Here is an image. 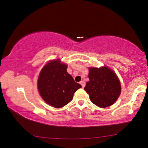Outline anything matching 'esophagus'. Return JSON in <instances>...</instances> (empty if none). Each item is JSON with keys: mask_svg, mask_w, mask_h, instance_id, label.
<instances>
[{"mask_svg": "<svg viewBox=\"0 0 148 148\" xmlns=\"http://www.w3.org/2000/svg\"><path fill=\"white\" fill-rule=\"evenodd\" d=\"M79 84H81V86L82 87H83V88L85 87V86H86V83H85V82H84V81H81Z\"/></svg>", "mask_w": 148, "mask_h": 148, "instance_id": "obj_1", "label": "esophagus"}]
</instances>
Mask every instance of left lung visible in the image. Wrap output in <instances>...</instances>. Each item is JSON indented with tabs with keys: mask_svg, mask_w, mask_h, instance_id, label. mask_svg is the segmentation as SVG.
<instances>
[{
	"mask_svg": "<svg viewBox=\"0 0 148 148\" xmlns=\"http://www.w3.org/2000/svg\"><path fill=\"white\" fill-rule=\"evenodd\" d=\"M89 81L84 90L92 103L100 108L111 106L121 93V85L116 74L108 67L90 68Z\"/></svg>",
	"mask_w": 148,
	"mask_h": 148,
	"instance_id": "obj_1",
	"label": "left lung"
}]
</instances>
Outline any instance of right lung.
<instances>
[{
    "mask_svg": "<svg viewBox=\"0 0 148 148\" xmlns=\"http://www.w3.org/2000/svg\"><path fill=\"white\" fill-rule=\"evenodd\" d=\"M66 69V64H61L60 60H55L45 65L38 77V88L42 99L57 108L69 103L74 92L82 87Z\"/></svg>",
    "mask_w": 148,
    "mask_h": 148,
    "instance_id": "obj_1",
    "label": "right lung"
}]
</instances>
